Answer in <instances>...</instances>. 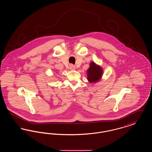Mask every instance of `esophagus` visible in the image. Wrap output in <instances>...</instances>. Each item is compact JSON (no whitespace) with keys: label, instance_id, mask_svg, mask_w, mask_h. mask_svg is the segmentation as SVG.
I'll list each match as a JSON object with an SVG mask.
<instances>
[{"label":"esophagus","instance_id":"1","mask_svg":"<svg viewBox=\"0 0 152 152\" xmlns=\"http://www.w3.org/2000/svg\"><path fill=\"white\" fill-rule=\"evenodd\" d=\"M69 69L71 70H74L75 69V66L72 64H71V65H69Z\"/></svg>","mask_w":152,"mask_h":152}]
</instances>
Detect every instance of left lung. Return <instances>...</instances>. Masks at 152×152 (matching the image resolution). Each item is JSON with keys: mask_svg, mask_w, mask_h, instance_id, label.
Here are the masks:
<instances>
[{"mask_svg": "<svg viewBox=\"0 0 152 152\" xmlns=\"http://www.w3.org/2000/svg\"><path fill=\"white\" fill-rule=\"evenodd\" d=\"M87 73L88 81L90 83H95L100 79L102 75V69L100 66L96 65L94 62H92Z\"/></svg>", "mask_w": 152, "mask_h": 152, "instance_id": "obj_1", "label": "left lung"}]
</instances>
